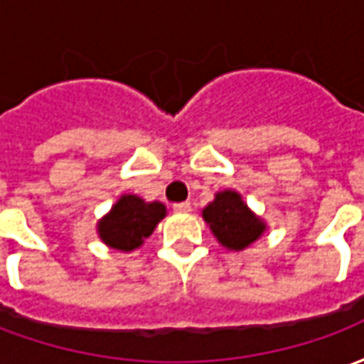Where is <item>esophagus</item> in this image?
<instances>
[{
  "label": "esophagus",
  "instance_id": "obj_1",
  "mask_svg": "<svg viewBox=\"0 0 364 364\" xmlns=\"http://www.w3.org/2000/svg\"><path fill=\"white\" fill-rule=\"evenodd\" d=\"M175 213H191V203H175Z\"/></svg>",
  "mask_w": 364,
  "mask_h": 364
}]
</instances>
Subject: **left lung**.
Listing matches in <instances>:
<instances>
[{"label":"left lung","instance_id":"8db88e82","mask_svg":"<svg viewBox=\"0 0 364 364\" xmlns=\"http://www.w3.org/2000/svg\"><path fill=\"white\" fill-rule=\"evenodd\" d=\"M203 218L218 244L230 252H244L267 230V222L253 213L234 189L218 191L213 203L203 208Z\"/></svg>","mask_w":364,"mask_h":364}]
</instances>
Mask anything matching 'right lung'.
I'll return each mask as SVG.
<instances>
[{
	"label": "right lung",
	"instance_id": "right-lung-1",
	"mask_svg": "<svg viewBox=\"0 0 364 364\" xmlns=\"http://www.w3.org/2000/svg\"><path fill=\"white\" fill-rule=\"evenodd\" d=\"M167 208L164 203H146L138 195H120L111 210L97 222L99 240L111 250L134 252L151 236L159 222L166 218Z\"/></svg>",
	"mask_w": 364,
	"mask_h": 364
}]
</instances>
